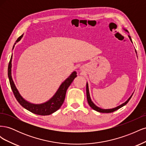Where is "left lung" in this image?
Segmentation results:
<instances>
[{
    "label": "left lung",
    "mask_w": 146,
    "mask_h": 146,
    "mask_svg": "<svg viewBox=\"0 0 146 146\" xmlns=\"http://www.w3.org/2000/svg\"><path fill=\"white\" fill-rule=\"evenodd\" d=\"M123 30H125L126 32L129 33V32H128L127 30H125V29H123ZM128 36H129V39H130L131 42L132 43H133V42H132V40H131V38L130 35H128ZM135 52H136V50H135ZM133 93L131 95V96L130 97V98H129V99H128L124 103L122 104L121 105L117 106V107H115V108H111V109H102V108H101L98 107V106H96V105L93 103V102L92 101V100H91V97H90V92H89V87H88V82L86 83V97H87V100H88V104H89V105L90 106V107H91L92 109H93L94 110H96V111H98V112H100V113H112V112H113V111H116L117 110H118V109H119V108H121V107H123V106L125 105L128 102H129V101L130 99H131V96H132V95H133Z\"/></svg>",
    "instance_id": "8db88e82"
}]
</instances>
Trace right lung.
<instances>
[{"instance_id": "1", "label": "right lung", "mask_w": 146, "mask_h": 146, "mask_svg": "<svg viewBox=\"0 0 146 146\" xmlns=\"http://www.w3.org/2000/svg\"><path fill=\"white\" fill-rule=\"evenodd\" d=\"M23 36V35H22L21 36L17 38L16 42L15 43V45L16 44V42H19L21 40ZM15 45L13 46V49L14 48ZM11 61L12 55L11 56L9 64H8V78H9L10 86L13 92V94H14L16 100L21 106H23L24 108L29 110L30 112H32L34 114H38V115L42 116L49 115V114L54 113L61 107V105H63L65 99L66 91H67L68 88L73 82L74 79L77 77L76 71L72 72V74L61 84V85L60 86L58 90L56 91L55 94L53 96L52 98H50L49 100L46 102L44 103L40 104H35L30 103L27 100H26L25 99H24L20 94L19 91L17 90V88L16 87L11 76Z\"/></svg>"}]
</instances>
